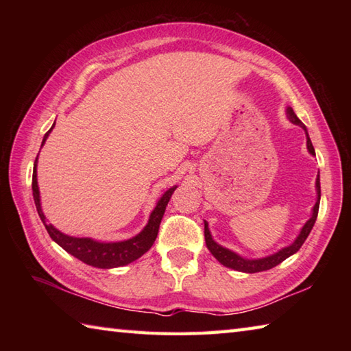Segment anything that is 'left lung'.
Here are the masks:
<instances>
[{
    "mask_svg": "<svg viewBox=\"0 0 351 351\" xmlns=\"http://www.w3.org/2000/svg\"><path fill=\"white\" fill-rule=\"evenodd\" d=\"M287 116L288 119L293 123L302 126L306 132V146H308V151L311 155H315L314 151V146H312V141L309 138V134L306 126L302 123V121L299 117L295 116L294 110L288 107L287 108ZM315 189H317V202L314 205V210H312V215L311 219L304 223V226L302 228L299 237L295 238L293 244L287 245V247L280 249L279 252L273 253L270 256H265V258H258V259H247V258H243L238 255V253L229 250L226 247H223V245L217 244L213 240V235L210 232V228H208V223L205 221V243H206V247L213 253V256L219 261L220 264H223L225 267L229 268H234L237 271H243V273H258V271H265V270H270V268L279 265L282 261H285L287 258H289L291 255H294L295 252H299V249L303 245L304 240H306L308 235L311 234L312 228H314V223L317 220V215H318V208H319V197H322V190H319V175L317 176V182H315Z\"/></svg>",
    "mask_w": 351,
    "mask_h": 351,
    "instance_id": "left-lung-1",
    "label": "left lung"
}]
</instances>
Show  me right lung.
<instances>
[{"label":"right lung","mask_w":351,"mask_h":351,"mask_svg":"<svg viewBox=\"0 0 351 351\" xmlns=\"http://www.w3.org/2000/svg\"><path fill=\"white\" fill-rule=\"evenodd\" d=\"M54 128V125L51 126V130ZM51 130L45 134V137L42 140V146L45 141H47ZM39 156V155H37ZM33 197H34V204H36V210L37 214H39L40 220L43 221L45 228H47L49 237L54 240L60 247H63L66 252L71 253L72 256H75L77 259L83 261L84 264L92 265V267H98V268H116V267H123L126 264L132 263V261L138 259L141 255L152 247V244L155 241L156 235H158V229H160V223L164 215V211H166V206L169 204V200L173 195V191L176 190L175 187L169 189L161 199L158 200V204L154 208V211L151 213V217H149L147 225L145 229L141 230L140 234L136 237L130 238V240L125 241H116V243H101L92 240V238H77V237H69L60 230L56 229L51 223L47 221V217L43 215L42 206H40V195H39V185H37V158L34 161V170H33Z\"/></svg>","instance_id":"obj_1"}]
</instances>
